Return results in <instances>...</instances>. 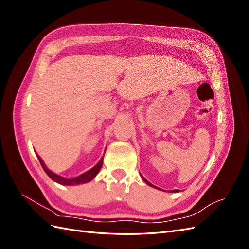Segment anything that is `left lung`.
<instances>
[{
    "instance_id": "left-lung-1",
    "label": "left lung",
    "mask_w": 249,
    "mask_h": 249,
    "mask_svg": "<svg viewBox=\"0 0 249 249\" xmlns=\"http://www.w3.org/2000/svg\"><path fill=\"white\" fill-rule=\"evenodd\" d=\"M142 178H143V180H144V182H145V183H146V184H147V185H149V186H152V187H154V188H156V187H155V186H154V185H152V184H150V183H149V182H148V180H147V179H146V178H143V177H142ZM172 192H178V190H172Z\"/></svg>"
}]
</instances>
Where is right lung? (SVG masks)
Segmentation results:
<instances>
[{"mask_svg": "<svg viewBox=\"0 0 249 249\" xmlns=\"http://www.w3.org/2000/svg\"><path fill=\"white\" fill-rule=\"evenodd\" d=\"M37 157H38V156H37ZM38 160H39V162H40V164H41V166H42L43 170L46 171L47 175H48L53 180H55V182H57V183H59V184H61V185H79V184H84V183L90 182V180L93 179V178L97 175V173H99V171H100V169H101V167H102V165H103V158H102L101 161H100L99 163H97L93 168H91L90 170L84 172V173H83V175H81V176H79V177H77V178H65L60 177V176H57L56 173H54V172H52L51 170H49V169L46 167V165H44L43 161L40 159L39 157H38Z\"/></svg>", "mask_w": 249, "mask_h": 249, "instance_id": "obj_1", "label": "right lung"}]
</instances>
